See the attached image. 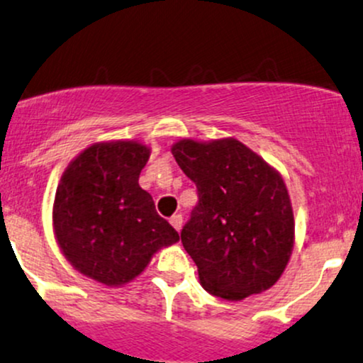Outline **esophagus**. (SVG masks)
Masks as SVG:
<instances>
[{"label": "esophagus", "instance_id": "1", "mask_svg": "<svg viewBox=\"0 0 363 363\" xmlns=\"http://www.w3.org/2000/svg\"><path fill=\"white\" fill-rule=\"evenodd\" d=\"M170 225H172L174 228H176L177 232H181V228H182V215H172L170 216Z\"/></svg>", "mask_w": 363, "mask_h": 363}]
</instances>
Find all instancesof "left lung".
Returning a JSON list of instances; mask_svg holds the SVG:
<instances>
[{
  "label": "left lung",
  "instance_id": "obj_1",
  "mask_svg": "<svg viewBox=\"0 0 363 363\" xmlns=\"http://www.w3.org/2000/svg\"><path fill=\"white\" fill-rule=\"evenodd\" d=\"M172 155L198 187V205L181 240L203 289L225 301L272 289L295 240L280 172L235 138L179 140Z\"/></svg>",
  "mask_w": 363,
  "mask_h": 363
}]
</instances>
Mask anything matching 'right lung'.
<instances>
[{
	"label": "right lung",
	"mask_w": 363,
	"mask_h": 363,
	"mask_svg": "<svg viewBox=\"0 0 363 363\" xmlns=\"http://www.w3.org/2000/svg\"><path fill=\"white\" fill-rule=\"evenodd\" d=\"M150 148L133 140L94 143L62 172L52 206L61 252L78 273L126 285L179 234L138 184Z\"/></svg>",
	"instance_id": "1"
}]
</instances>
